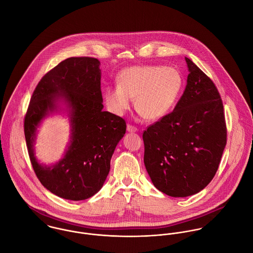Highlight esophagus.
<instances>
[{"mask_svg":"<svg viewBox=\"0 0 253 253\" xmlns=\"http://www.w3.org/2000/svg\"><path fill=\"white\" fill-rule=\"evenodd\" d=\"M126 129H127L128 132H135V131H137V127L135 126H132V125H129V124L127 125Z\"/></svg>","mask_w":253,"mask_h":253,"instance_id":"34e87169","label":"esophagus"}]
</instances>
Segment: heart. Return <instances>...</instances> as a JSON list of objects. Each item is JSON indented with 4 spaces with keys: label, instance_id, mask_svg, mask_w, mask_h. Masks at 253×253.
Listing matches in <instances>:
<instances>
[{
    "label": "heart",
    "instance_id": "1",
    "mask_svg": "<svg viewBox=\"0 0 253 253\" xmlns=\"http://www.w3.org/2000/svg\"><path fill=\"white\" fill-rule=\"evenodd\" d=\"M117 85L104 89V100L109 110L123 115L135 98V108L146 120L157 121L167 116L180 97L184 80L172 67L162 65L132 66L117 76Z\"/></svg>",
    "mask_w": 253,
    "mask_h": 253
}]
</instances>
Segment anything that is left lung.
<instances>
[{
    "instance_id": "obj_1",
    "label": "left lung",
    "mask_w": 253,
    "mask_h": 253,
    "mask_svg": "<svg viewBox=\"0 0 253 253\" xmlns=\"http://www.w3.org/2000/svg\"><path fill=\"white\" fill-rule=\"evenodd\" d=\"M175 108L143 132L144 164L154 186L170 197L199 193L216 173L227 143L216 85L192 60Z\"/></svg>"
}]
</instances>
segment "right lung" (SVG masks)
I'll return each instance as SVG.
<instances>
[{
    "mask_svg": "<svg viewBox=\"0 0 253 253\" xmlns=\"http://www.w3.org/2000/svg\"><path fill=\"white\" fill-rule=\"evenodd\" d=\"M99 65L98 59L87 56L60 62L37 84L24 118L25 140L38 179L66 200H85L101 189L114 150L126 130L123 118L102 110ZM59 99L72 108L73 140L64 159L46 168L36 162L33 141L38 124L57 108Z\"/></svg>",
    "mask_w": 253,
    "mask_h": 253,
    "instance_id": "add662e5",
    "label": "right lung"
}]
</instances>
